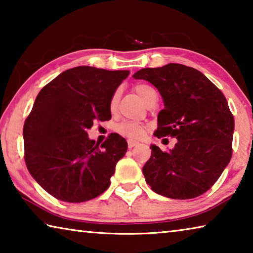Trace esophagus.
I'll use <instances>...</instances> for the list:
<instances>
[{"instance_id":"34e87169","label":"esophagus","mask_w":253,"mask_h":253,"mask_svg":"<svg viewBox=\"0 0 253 253\" xmlns=\"http://www.w3.org/2000/svg\"><path fill=\"white\" fill-rule=\"evenodd\" d=\"M127 144H128V147L132 148V147H135L136 145H138V142H136V140H132V139H128Z\"/></svg>"}]
</instances>
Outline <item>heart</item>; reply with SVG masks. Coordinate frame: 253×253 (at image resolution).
Returning a JSON list of instances; mask_svg holds the SVG:
<instances>
[{
    "label": "heart",
    "instance_id": "obj_1",
    "mask_svg": "<svg viewBox=\"0 0 253 253\" xmlns=\"http://www.w3.org/2000/svg\"><path fill=\"white\" fill-rule=\"evenodd\" d=\"M134 90L144 102L148 99L149 96L156 92L155 89H154L152 85L146 84H136L134 85ZM119 96H121V92H119V90L117 89L110 98L109 106L111 110H114L117 107L118 101H119ZM117 131L121 135L128 137V138L135 139V138H139V137L143 135L144 127L140 125V124H137L134 122H125L117 126Z\"/></svg>",
    "mask_w": 253,
    "mask_h": 253
}]
</instances>
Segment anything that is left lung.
Listing matches in <instances>:
<instances>
[{"instance_id": "obj_1", "label": "left lung", "mask_w": 253, "mask_h": 253, "mask_svg": "<svg viewBox=\"0 0 253 253\" xmlns=\"http://www.w3.org/2000/svg\"><path fill=\"white\" fill-rule=\"evenodd\" d=\"M132 77L151 83L164 101L154 135L177 139L169 152L152 145L143 168L146 183L169 199L202 195L232 156L234 118L224 95L202 72L179 63L144 68Z\"/></svg>"}]
</instances>
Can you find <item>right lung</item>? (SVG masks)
I'll return each mask as SVG.
<instances>
[{"label": "right lung", "mask_w": 253, "mask_h": 253, "mask_svg": "<svg viewBox=\"0 0 253 253\" xmlns=\"http://www.w3.org/2000/svg\"><path fill=\"white\" fill-rule=\"evenodd\" d=\"M129 71L80 66L41 89L23 127L24 161L37 183L70 203L95 199L110 185L127 142L110 134L99 147L87 130L109 121L110 98Z\"/></svg>", "instance_id": "1"}]
</instances>
